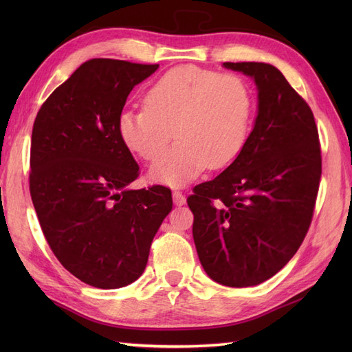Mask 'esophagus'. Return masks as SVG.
Instances as JSON below:
<instances>
[{
  "label": "esophagus",
  "instance_id": "34e87169",
  "mask_svg": "<svg viewBox=\"0 0 352 352\" xmlns=\"http://www.w3.org/2000/svg\"><path fill=\"white\" fill-rule=\"evenodd\" d=\"M172 198H174V204H177V206H183L186 203V197L183 195L182 190L172 192Z\"/></svg>",
  "mask_w": 352,
  "mask_h": 352
}]
</instances>
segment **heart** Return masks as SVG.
Segmentation results:
<instances>
[{"instance_id": "heart-1", "label": "heart", "mask_w": 352, "mask_h": 352, "mask_svg": "<svg viewBox=\"0 0 352 352\" xmlns=\"http://www.w3.org/2000/svg\"><path fill=\"white\" fill-rule=\"evenodd\" d=\"M142 102L144 109L124 110L118 118L122 144L153 162L172 136L178 139L149 169L153 182L177 188L206 166L226 168L248 140L252 96L236 74L177 66L146 89Z\"/></svg>"}]
</instances>
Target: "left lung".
Instances as JSON below:
<instances>
[{"instance_id": "1", "label": "left lung", "mask_w": 352, "mask_h": 352, "mask_svg": "<svg viewBox=\"0 0 352 352\" xmlns=\"http://www.w3.org/2000/svg\"><path fill=\"white\" fill-rule=\"evenodd\" d=\"M254 78L258 115L236 160L193 188V241L212 280L256 286L295 256L310 228L322 174L315 116L272 65L226 62Z\"/></svg>"}]
</instances>
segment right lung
Returning a JSON list of instances; mask_svg holds the SVG:
<instances>
[{"label":"right lung","instance_id":"right-lung-1","mask_svg":"<svg viewBox=\"0 0 352 352\" xmlns=\"http://www.w3.org/2000/svg\"><path fill=\"white\" fill-rule=\"evenodd\" d=\"M157 68L91 58L34 119L28 180L37 219L57 260L89 286L136 281L172 210L166 186L129 189L139 164L118 134L126 96Z\"/></svg>","mask_w":352,"mask_h":352}]
</instances>
